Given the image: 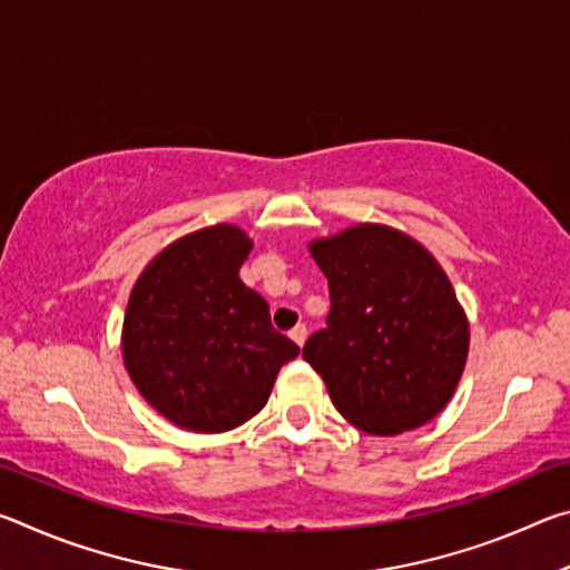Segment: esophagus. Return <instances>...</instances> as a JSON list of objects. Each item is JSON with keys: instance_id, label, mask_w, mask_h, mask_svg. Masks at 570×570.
I'll return each instance as SVG.
<instances>
[{"instance_id": "obj_1", "label": "esophagus", "mask_w": 570, "mask_h": 570, "mask_svg": "<svg viewBox=\"0 0 570 570\" xmlns=\"http://www.w3.org/2000/svg\"><path fill=\"white\" fill-rule=\"evenodd\" d=\"M288 336H292V340L298 344V346H304V342H306V326L304 324H296L292 332H288Z\"/></svg>"}]
</instances>
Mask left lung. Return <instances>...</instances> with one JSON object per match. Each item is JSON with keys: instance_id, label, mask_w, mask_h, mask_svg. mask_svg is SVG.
<instances>
[{"instance_id": "1", "label": "left lung", "mask_w": 570, "mask_h": 570, "mask_svg": "<svg viewBox=\"0 0 570 570\" xmlns=\"http://www.w3.org/2000/svg\"><path fill=\"white\" fill-rule=\"evenodd\" d=\"M330 282L326 330L304 360L334 407L370 435L417 430L448 407L470 350V322L445 268L420 240L384 224L314 238Z\"/></svg>"}]
</instances>
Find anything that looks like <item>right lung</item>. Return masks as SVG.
I'll list each match as a JSON object with an SVG mask.
<instances>
[{"label": "right lung", "mask_w": 570, "mask_h": 570, "mask_svg": "<svg viewBox=\"0 0 570 570\" xmlns=\"http://www.w3.org/2000/svg\"><path fill=\"white\" fill-rule=\"evenodd\" d=\"M254 240L216 224L173 240L142 268L122 320V364L168 422L226 432L264 410L276 374L298 354L268 304L240 282Z\"/></svg>", "instance_id": "1"}]
</instances>
